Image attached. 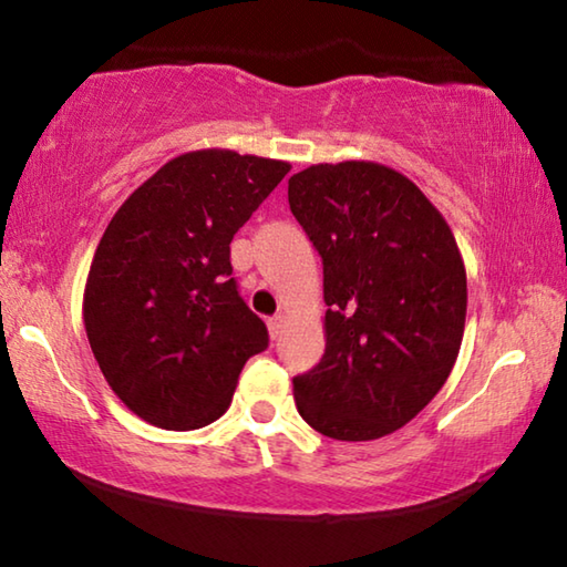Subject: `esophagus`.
Instances as JSON below:
<instances>
[{
    "label": "esophagus",
    "instance_id": "esophagus-1",
    "mask_svg": "<svg viewBox=\"0 0 567 567\" xmlns=\"http://www.w3.org/2000/svg\"><path fill=\"white\" fill-rule=\"evenodd\" d=\"M285 322H287L285 315H275V318L267 320V330H270L272 338H280V334H282V328H285Z\"/></svg>",
    "mask_w": 567,
    "mask_h": 567
}]
</instances>
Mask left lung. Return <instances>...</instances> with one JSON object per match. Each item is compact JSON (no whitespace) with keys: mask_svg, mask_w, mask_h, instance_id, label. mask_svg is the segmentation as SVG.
Segmentation results:
<instances>
[{"mask_svg":"<svg viewBox=\"0 0 567 567\" xmlns=\"http://www.w3.org/2000/svg\"><path fill=\"white\" fill-rule=\"evenodd\" d=\"M287 199L322 255L324 354L292 380L307 425L332 440L395 433L433 400L465 332L467 277L440 209L368 159L312 165Z\"/></svg>","mask_w":567,"mask_h":567,"instance_id":"obj_1","label":"left lung"}]
</instances>
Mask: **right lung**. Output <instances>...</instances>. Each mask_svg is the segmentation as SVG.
Instances as JSON below:
<instances>
[{"label":"right lung","instance_id":"add662e5","mask_svg":"<svg viewBox=\"0 0 567 567\" xmlns=\"http://www.w3.org/2000/svg\"><path fill=\"white\" fill-rule=\"evenodd\" d=\"M233 150L185 152L132 192L92 257L82 318L107 385L162 430L225 415L267 348L229 265V243L290 172Z\"/></svg>","mask_w":567,"mask_h":567}]
</instances>
